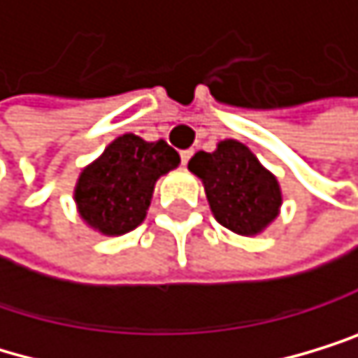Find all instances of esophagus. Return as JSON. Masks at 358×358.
<instances>
[{
    "label": "esophagus",
    "mask_w": 358,
    "mask_h": 358,
    "mask_svg": "<svg viewBox=\"0 0 358 358\" xmlns=\"http://www.w3.org/2000/svg\"><path fill=\"white\" fill-rule=\"evenodd\" d=\"M191 156H194V149H185V152H180V160L182 164H187L191 160Z\"/></svg>",
    "instance_id": "obj_1"
}]
</instances>
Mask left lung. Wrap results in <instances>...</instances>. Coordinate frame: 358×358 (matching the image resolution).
<instances>
[{"label":"left lung","instance_id":"obj_1","mask_svg":"<svg viewBox=\"0 0 358 358\" xmlns=\"http://www.w3.org/2000/svg\"><path fill=\"white\" fill-rule=\"evenodd\" d=\"M189 169L202 178L215 220L233 233L255 235L277 217L280 185L246 145L222 141L211 154L198 152Z\"/></svg>","mask_w":358,"mask_h":358}]
</instances>
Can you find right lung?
<instances>
[{
  "instance_id": "obj_1",
  "label": "right lung",
  "mask_w": 358,
  "mask_h": 358,
  "mask_svg": "<svg viewBox=\"0 0 358 358\" xmlns=\"http://www.w3.org/2000/svg\"><path fill=\"white\" fill-rule=\"evenodd\" d=\"M178 162L180 156L164 141L147 143L134 134L118 136L78 178L74 191L78 213L105 235L136 229L145 220L156 180L176 169Z\"/></svg>"
}]
</instances>
